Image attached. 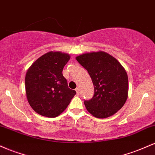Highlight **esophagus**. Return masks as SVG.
Returning a JSON list of instances; mask_svg holds the SVG:
<instances>
[{
  "mask_svg": "<svg viewBox=\"0 0 155 155\" xmlns=\"http://www.w3.org/2000/svg\"><path fill=\"white\" fill-rule=\"evenodd\" d=\"M76 94H77V95H79V88H76Z\"/></svg>",
  "mask_w": 155,
  "mask_h": 155,
  "instance_id": "1",
  "label": "esophagus"
}]
</instances>
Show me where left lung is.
<instances>
[{"mask_svg": "<svg viewBox=\"0 0 155 155\" xmlns=\"http://www.w3.org/2000/svg\"><path fill=\"white\" fill-rule=\"evenodd\" d=\"M76 59L88 71L95 88L93 97L84 102L87 110L101 119L117 113L128 95L125 69L116 58L102 51L85 53Z\"/></svg>", "mask_w": 155, "mask_h": 155, "instance_id": "1", "label": "left lung"}]
</instances>
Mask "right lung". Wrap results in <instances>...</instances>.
<instances>
[{"label": "right lung", "mask_w": 155, "mask_h": 155, "mask_svg": "<svg viewBox=\"0 0 155 155\" xmlns=\"http://www.w3.org/2000/svg\"><path fill=\"white\" fill-rule=\"evenodd\" d=\"M70 55L60 51H49L37 59L25 76V91L31 108L47 117L60 115L76 95L68 86L63 69Z\"/></svg>", "instance_id": "1"}]
</instances>
